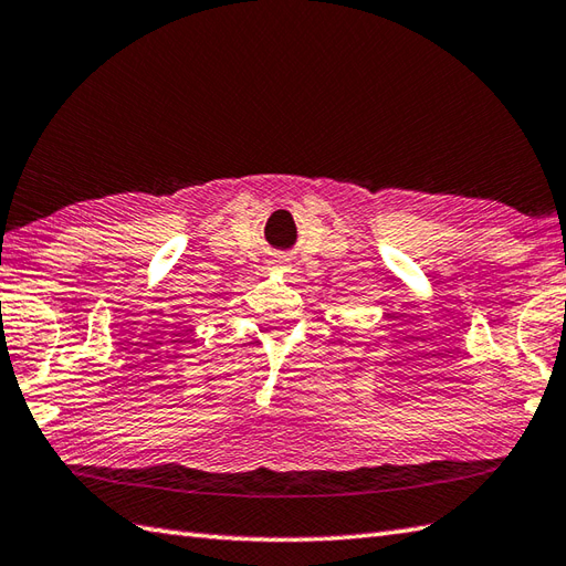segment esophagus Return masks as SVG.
<instances>
[{
	"label": "esophagus",
	"mask_w": 566,
	"mask_h": 566,
	"mask_svg": "<svg viewBox=\"0 0 566 566\" xmlns=\"http://www.w3.org/2000/svg\"><path fill=\"white\" fill-rule=\"evenodd\" d=\"M285 266H287V263L283 259H273L271 261V269H285Z\"/></svg>",
	"instance_id": "34e87169"
}]
</instances>
